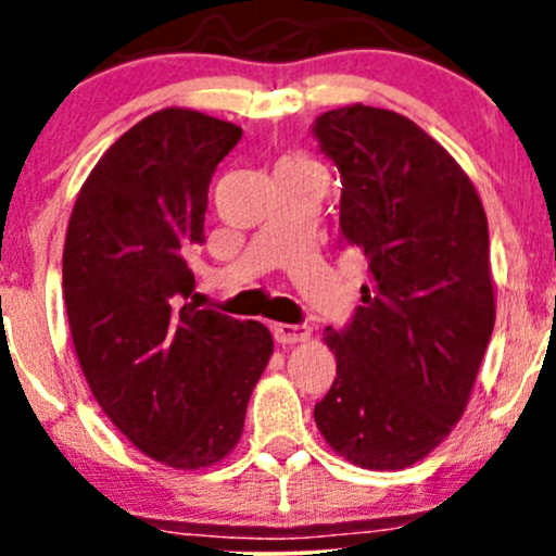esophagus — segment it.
<instances>
[{"mask_svg":"<svg viewBox=\"0 0 556 556\" xmlns=\"http://www.w3.org/2000/svg\"><path fill=\"white\" fill-rule=\"evenodd\" d=\"M271 334L279 344L305 342L311 337L308 324H271Z\"/></svg>","mask_w":556,"mask_h":556,"instance_id":"esophagus-1","label":"esophagus"}]
</instances>
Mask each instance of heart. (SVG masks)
I'll return each instance as SVG.
<instances>
[{"instance_id": "obj_1", "label": "heart", "mask_w": 556, "mask_h": 556, "mask_svg": "<svg viewBox=\"0 0 556 556\" xmlns=\"http://www.w3.org/2000/svg\"><path fill=\"white\" fill-rule=\"evenodd\" d=\"M282 169H316V172H321V167H318V164H314V162H308V159H287V162L282 164Z\"/></svg>"}]
</instances>
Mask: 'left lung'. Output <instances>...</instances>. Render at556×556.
<instances>
[{
	"instance_id": "obj_1",
	"label": "left lung",
	"mask_w": 556,
	"mask_h": 556,
	"mask_svg": "<svg viewBox=\"0 0 556 556\" xmlns=\"http://www.w3.org/2000/svg\"><path fill=\"white\" fill-rule=\"evenodd\" d=\"M314 136L342 175V240L368 261L353 321L324 329L337 376L314 418L348 463L402 470L463 418L491 340L486 212L460 164L397 112L340 106Z\"/></svg>"
}]
</instances>
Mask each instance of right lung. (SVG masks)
Returning a JSON list of instances; mask_svg holds the SVG:
<instances>
[{"label":"right lung","mask_w":556,"mask_h":556,"mask_svg":"<svg viewBox=\"0 0 556 556\" xmlns=\"http://www.w3.org/2000/svg\"><path fill=\"white\" fill-rule=\"evenodd\" d=\"M238 125L169 106L132 125L83 182L62 290L75 355L106 418L175 470L225 460L274 353L258 321L198 308L188 258Z\"/></svg>","instance_id":"obj_1"}]
</instances>
